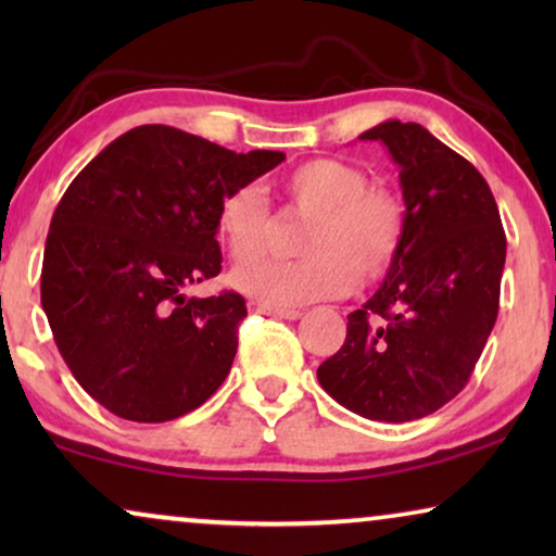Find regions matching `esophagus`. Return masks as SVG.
<instances>
[{"label":"esophagus","mask_w":556,"mask_h":556,"mask_svg":"<svg viewBox=\"0 0 556 556\" xmlns=\"http://www.w3.org/2000/svg\"><path fill=\"white\" fill-rule=\"evenodd\" d=\"M250 311H253V314L288 318V321H293V318L301 316V311H295V308H278V306H268V303H261V301H250Z\"/></svg>","instance_id":"esophagus-1"}]
</instances>
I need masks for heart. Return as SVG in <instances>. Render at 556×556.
<instances>
[{"label": "heart", "instance_id": "1", "mask_svg": "<svg viewBox=\"0 0 556 556\" xmlns=\"http://www.w3.org/2000/svg\"><path fill=\"white\" fill-rule=\"evenodd\" d=\"M283 192L311 223L299 261H263L232 273V283L268 306H301L382 278L397 261L407 210L397 192L367 185L359 166L311 159L286 174ZM215 227L232 261L248 263L268 250L273 217L257 185H238L217 204Z\"/></svg>", "mask_w": 556, "mask_h": 556}]
</instances>
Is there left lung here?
Segmentation results:
<instances>
[{"label":"left lung","instance_id":"1","mask_svg":"<svg viewBox=\"0 0 556 556\" xmlns=\"http://www.w3.org/2000/svg\"><path fill=\"white\" fill-rule=\"evenodd\" d=\"M359 139L382 141L400 166L407 232L316 375L352 413L409 422L468 384L498 316L506 232L481 172L428 128L384 121Z\"/></svg>","mask_w":556,"mask_h":556}]
</instances>
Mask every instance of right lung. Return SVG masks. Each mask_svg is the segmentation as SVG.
Returning <instances> with one entry per match:
<instances>
[{
    "mask_svg": "<svg viewBox=\"0 0 556 556\" xmlns=\"http://www.w3.org/2000/svg\"><path fill=\"white\" fill-rule=\"evenodd\" d=\"M283 159L151 124L118 136L65 189L45 242L42 308L73 377L109 413L174 420L230 375L245 299H187L185 288L223 268L219 200Z\"/></svg>",
    "mask_w": 556,
    "mask_h": 556,
    "instance_id": "obj_1",
    "label": "right lung"
}]
</instances>
